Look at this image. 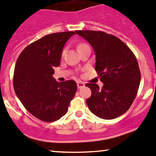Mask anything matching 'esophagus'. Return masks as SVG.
<instances>
[{
	"instance_id": "obj_1",
	"label": "esophagus",
	"mask_w": 156,
	"mask_h": 156,
	"mask_svg": "<svg viewBox=\"0 0 156 156\" xmlns=\"http://www.w3.org/2000/svg\"><path fill=\"white\" fill-rule=\"evenodd\" d=\"M77 87H78V89H81L82 87H84V83H83L82 81H77Z\"/></svg>"
}]
</instances>
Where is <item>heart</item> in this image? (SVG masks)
Here are the masks:
<instances>
[{"mask_svg": "<svg viewBox=\"0 0 156 156\" xmlns=\"http://www.w3.org/2000/svg\"><path fill=\"white\" fill-rule=\"evenodd\" d=\"M83 45H86V44H80L79 46H78V47H82V46H83ZM64 51H63V54H64Z\"/></svg>", "mask_w": 156, "mask_h": 156, "instance_id": "b5f03b06", "label": "heart"}]
</instances>
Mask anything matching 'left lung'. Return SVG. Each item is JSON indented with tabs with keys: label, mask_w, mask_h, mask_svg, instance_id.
Segmentation results:
<instances>
[{
	"label": "left lung",
	"mask_w": 156,
	"mask_h": 156,
	"mask_svg": "<svg viewBox=\"0 0 156 156\" xmlns=\"http://www.w3.org/2000/svg\"><path fill=\"white\" fill-rule=\"evenodd\" d=\"M91 44L96 55L95 71L104 83L85 86L92 95L87 104L94 115L113 119L126 112L136 98L141 73L134 53L119 37L101 31H75Z\"/></svg>",
	"instance_id": "left-lung-1"
}]
</instances>
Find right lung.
Listing matches in <instances>:
<instances>
[{
	"label": "right lung",
	"mask_w": 156,
	"mask_h": 156,
	"mask_svg": "<svg viewBox=\"0 0 156 156\" xmlns=\"http://www.w3.org/2000/svg\"><path fill=\"white\" fill-rule=\"evenodd\" d=\"M75 32L49 34L32 43L17 59L13 86L23 107L42 121L53 122L67 112L77 90L75 81L57 82L53 68L58 66L66 42Z\"/></svg>",
	"instance_id": "obj_1"
}]
</instances>
